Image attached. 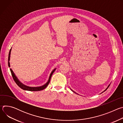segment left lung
Here are the masks:
<instances>
[{"label": "left lung", "mask_w": 123, "mask_h": 123, "mask_svg": "<svg viewBox=\"0 0 123 123\" xmlns=\"http://www.w3.org/2000/svg\"><path fill=\"white\" fill-rule=\"evenodd\" d=\"M110 86V85H109V86H108V87H107V88H106V90H105V91H104V92H105V91H106V90H107V89H108V87H109V86ZM71 90H72V91H73V92H74V93H76V94H77V93H76V92H74V91H73V90H72V89H71Z\"/></svg>", "instance_id": "1"}]
</instances>
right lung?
Segmentation results:
<instances>
[{
  "label": "right lung",
  "mask_w": 123,
  "mask_h": 123,
  "mask_svg": "<svg viewBox=\"0 0 123 123\" xmlns=\"http://www.w3.org/2000/svg\"><path fill=\"white\" fill-rule=\"evenodd\" d=\"M12 50V48L9 51V56H8V66L9 67H10V56H11V51ZM56 68H55L53 71L51 72V73L50 74L49 78L48 81H47V82L44 84V85L42 86H37V87H31V86H26L25 85H24L23 83H22L17 78V77L16 76V75H15L14 73H13V72L12 71V70L10 68V71L12 74V78L14 80V81H15V82L16 83V84L18 85L21 89L25 90V91H42L43 90H44V89H45L46 87L48 86V85H49L50 80V78L51 77L53 74V73L55 72V71Z\"/></svg>",
  "instance_id": "add662e5"
}]
</instances>
